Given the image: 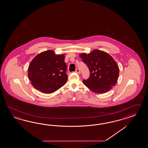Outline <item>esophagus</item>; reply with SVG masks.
<instances>
[{
    "mask_svg": "<svg viewBox=\"0 0 148 148\" xmlns=\"http://www.w3.org/2000/svg\"><path fill=\"white\" fill-rule=\"evenodd\" d=\"M75 72L78 73V74H80V73H81L79 69H76Z\"/></svg>",
    "mask_w": 148,
    "mask_h": 148,
    "instance_id": "1",
    "label": "esophagus"
}]
</instances>
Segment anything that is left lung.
<instances>
[{
    "instance_id": "obj_1",
    "label": "left lung",
    "mask_w": 148,
    "mask_h": 148,
    "mask_svg": "<svg viewBox=\"0 0 148 148\" xmlns=\"http://www.w3.org/2000/svg\"><path fill=\"white\" fill-rule=\"evenodd\" d=\"M90 71V76L84 84L95 93L104 94L112 89L119 77L118 65L112 57L103 51L94 50L79 55Z\"/></svg>"
}]
</instances>
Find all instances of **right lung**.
I'll return each mask as SVG.
<instances>
[{
  "mask_svg": "<svg viewBox=\"0 0 148 148\" xmlns=\"http://www.w3.org/2000/svg\"><path fill=\"white\" fill-rule=\"evenodd\" d=\"M64 54H55L52 50L44 51L31 61L28 76L33 87L43 93L50 94L66 83L67 66Z\"/></svg>",
  "mask_w": 148,
  "mask_h": 148,
  "instance_id": "obj_1",
  "label": "right lung"
}]
</instances>
